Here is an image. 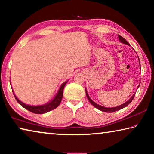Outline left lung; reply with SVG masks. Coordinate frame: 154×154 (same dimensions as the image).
<instances>
[{
	"label": "left lung",
	"instance_id": "8db88e82",
	"mask_svg": "<svg viewBox=\"0 0 154 154\" xmlns=\"http://www.w3.org/2000/svg\"><path fill=\"white\" fill-rule=\"evenodd\" d=\"M118 37H119V40L122 43H124V44H126V45H130V44L127 42V41H126V39H125L124 38L122 37V36L118 35ZM139 85H140V84L139 85ZM139 86H138V88H139ZM85 94H86V96H87V98H88V100L90 101V103L91 104H92V105L94 106H95L96 108H97L98 109H99V110L102 111H103V112H106V113H112V112H115V111H119V110H120V109H122L126 107V106L128 105L129 104H130V103H131V101H132V100H133V98H134V96H135V94H134L133 96H132V97L130 98L129 99V100L127 101V102L124 103L123 105H119V106H116V107L106 108V107H104V106H102L99 105H98V104H96V103L94 102V101L92 100V99H91V98H90V96H88V92H87V91H86V89H85Z\"/></svg>",
	"mask_w": 154,
	"mask_h": 154
}]
</instances>
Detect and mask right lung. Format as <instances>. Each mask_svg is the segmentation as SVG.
<instances>
[{
	"label": "right lung",
	"instance_id": "right-lung-1",
	"mask_svg": "<svg viewBox=\"0 0 154 154\" xmlns=\"http://www.w3.org/2000/svg\"><path fill=\"white\" fill-rule=\"evenodd\" d=\"M66 82H67L62 83L58 90V94H57L56 96H55V98H54L53 100L50 101L49 103L45 104V105H43L41 106H30V105H26V104L23 103L22 102H21L19 99H18L16 96H15L14 93V95L15 96V99H16V100L17 101V103H19L20 105H22L23 107L25 108L26 109H27V110H28L30 112H32V113H36V114H43V113H47V112H48V111L53 110V109H56V107H58V106H59L61 100H62V96H63L64 88L65 86V85H66Z\"/></svg>",
	"mask_w": 154,
	"mask_h": 154
}]
</instances>
